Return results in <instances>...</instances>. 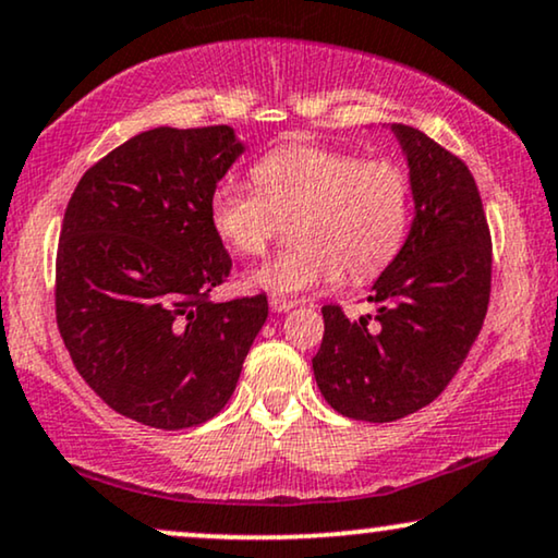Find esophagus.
I'll return each mask as SVG.
<instances>
[{
    "label": "esophagus",
    "mask_w": 558,
    "mask_h": 558,
    "mask_svg": "<svg viewBox=\"0 0 558 558\" xmlns=\"http://www.w3.org/2000/svg\"><path fill=\"white\" fill-rule=\"evenodd\" d=\"M269 307L274 310V313H287V310L294 307L292 300H284V296H269Z\"/></svg>",
    "instance_id": "esophagus-1"
}]
</instances>
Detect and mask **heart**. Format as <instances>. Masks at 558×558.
<instances>
[{"label": "heart", "mask_w": 558, "mask_h": 558, "mask_svg": "<svg viewBox=\"0 0 558 558\" xmlns=\"http://www.w3.org/2000/svg\"><path fill=\"white\" fill-rule=\"evenodd\" d=\"M256 190L220 179L207 199L215 235L241 256H262L294 217V248L248 274V284L300 294L336 284L343 269L364 281L402 251L412 217L410 177L389 158H361L320 143H287L253 166Z\"/></svg>", "instance_id": "1"}]
</instances>
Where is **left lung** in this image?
<instances>
[{"label":"left lung","instance_id":"obj_1","mask_svg":"<svg viewBox=\"0 0 558 558\" xmlns=\"http://www.w3.org/2000/svg\"><path fill=\"white\" fill-rule=\"evenodd\" d=\"M410 163L415 220L374 281L376 313L351 320L325 305L315 381L332 410L392 423L430 404L480 336L492 289V235L459 156L421 130L392 125Z\"/></svg>","mask_w":558,"mask_h":558}]
</instances>
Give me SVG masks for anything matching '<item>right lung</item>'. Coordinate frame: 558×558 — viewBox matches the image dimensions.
Here are the masks:
<instances>
[{
	"instance_id": "right-lung-1",
	"label": "right lung",
	"mask_w": 558,
	"mask_h": 558,
	"mask_svg": "<svg viewBox=\"0 0 558 558\" xmlns=\"http://www.w3.org/2000/svg\"><path fill=\"white\" fill-rule=\"evenodd\" d=\"M243 143L233 128H154L78 179L56 253V323L114 412L182 430L226 408L266 294L209 302L233 262L207 199Z\"/></svg>"
}]
</instances>
